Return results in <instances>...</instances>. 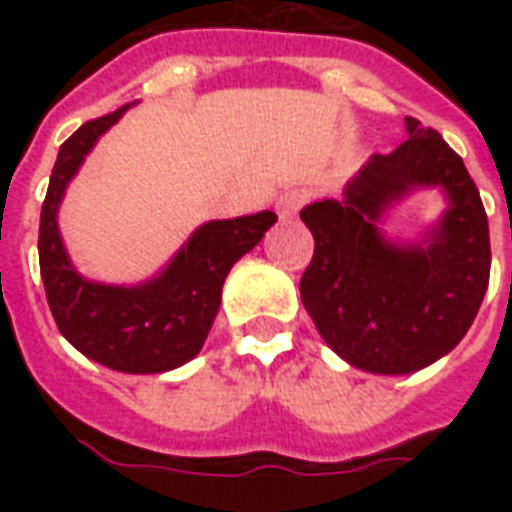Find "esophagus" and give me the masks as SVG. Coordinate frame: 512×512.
Instances as JSON below:
<instances>
[{"label":"esophagus","instance_id":"esophagus-1","mask_svg":"<svg viewBox=\"0 0 512 512\" xmlns=\"http://www.w3.org/2000/svg\"><path fill=\"white\" fill-rule=\"evenodd\" d=\"M305 199H308V196H305L303 191H284L279 196V201H276V207H279V215L281 217H289V215H295L297 209L303 207L305 204Z\"/></svg>","mask_w":512,"mask_h":512}]
</instances>
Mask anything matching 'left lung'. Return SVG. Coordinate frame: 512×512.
Here are the masks:
<instances>
[{"instance_id": "8db88e82", "label": "left lung", "mask_w": 512, "mask_h": 512, "mask_svg": "<svg viewBox=\"0 0 512 512\" xmlns=\"http://www.w3.org/2000/svg\"><path fill=\"white\" fill-rule=\"evenodd\" d=\"M409 138L374 154L337 199L300 209L313 233L300 297L329 348L372 374H412L465 337L489 287L492 249L481 193L444 138L406 116ZM436 187L447 207L417 242L388 240L387 209Z\"/></svg>"}]
</instances>
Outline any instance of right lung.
I'll use <instances>...</instances> for the list:
<instances>
[{"label":"right lung","mask_w":512,"mask_h":512,"mask_svg":"<svg viewBox=\"0 0 512 512\" xmlns=\"http://www.w3.org/2000/svg\"><path fill=\"white\" fill-rule=\"evenodd\" d=\"M130 106L82 124L60 146L39 220V268L60 335L92 361L127 374H162L191 361L220 308L225 276L276 223L271 209L209 220L162 271L140 284H103L76 271L58 228L60 201L100 135Z\"/></svg>","instance_id":"add662e5"}]
</instances>
